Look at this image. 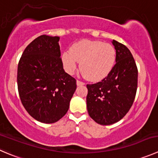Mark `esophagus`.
I'll return each instance as SVG.
<instances>
[{
	"instance_id": "esophagus-1",
	"label": "esophagus",
	"mask_w": 158,
	"mask_h": 158,
	"mask_svg": "<svg viewBox=\"0 0 158 158\" xmlns=\"http://www.w3.org/2000/svg\"><path fill=\"white\" fill-rule=\"evenodd\" d=\"M76 84H77V85H85V83H84L83 82H82V81H80V80H77V81H76Z\"/></svg>"
}]
</instances>
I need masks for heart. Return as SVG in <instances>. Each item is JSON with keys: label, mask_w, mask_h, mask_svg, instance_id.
<instances>
[{"label": "heart", "mask_w": 158, "mask_h": 158, "mask_svg": "<svg viewBox=\"0 0 158 158\" xmlns=\"http://www.w3.org/2000/svg\"><path fill=\"white\" fill-rule=\"evenodd\" d=\"M116 53L110 44L100 41L84 39L73 44L70 50L64 52L62 63L67 73L73 74L78 62L84 77L92 82L105 79L112 72L116 63Z\"/></svg>", "instance_id": "b5f03b06"}]
</instances>
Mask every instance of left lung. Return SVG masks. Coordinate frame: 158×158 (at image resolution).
Here are the masks:
<instances>
[{
    "label": "left lung",
    "mask_w": 158,
    "mask_h": 158,
    "mask_svg": "<svg viewBox=\"0 0 158 158\" xmlns=\"http://www.w3.org/2000/svg\"><path fill=\"white\" fill-rule=\"evenodd\" d=\"M116 49V64L101 82L87 84V110L101 125L120 120L130 110L136 96L138 70L131 51L123 44L112 42Z\"/></svg>",
    "instance_id": "left-lung-1"
}]
</instances>
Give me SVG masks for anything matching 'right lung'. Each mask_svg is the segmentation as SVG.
<instances>
[{
    "mask_svg": "<svg viewBox=\"0 0 158 158\" xmlns=\"http://www.w3.org/2000/svg\"><path fill=\"white\" fill-rule=\"evenodd\" d=\"M59 37L43 35L25 48L18 66V89L26 111L36 120L53 123L66 114L76 80L63 69Z\"/></svg>",
    "mask_w": 158,
    "mask_h": 158,
    "instance_id": "right-lung-1",
    "label": "right lung"
}]
</instances>
